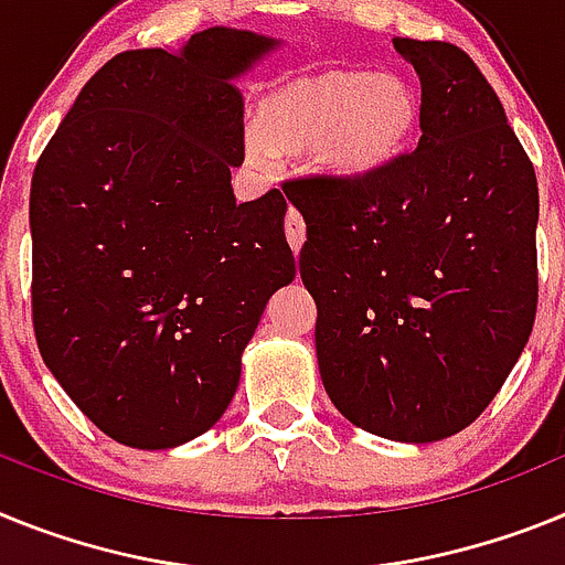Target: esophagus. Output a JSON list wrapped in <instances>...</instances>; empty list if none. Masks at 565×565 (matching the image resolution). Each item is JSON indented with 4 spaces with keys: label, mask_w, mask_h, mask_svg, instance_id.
Instances as JSON below:
<instances>
[{
    "label": "esophagus",
    "mask_w": 565,
    "mask_h": 565,
    "mask_svg": "<svg viewBox=\"0 0 565 565\" xmlns=\"http://www.w3.org/2000/svg\"><path fill=\"white\" fill-rule=\"evenodd\" d=\"M284 227H287V242H289V247L296 249H301V244H303V235H307V227H303V218H301V213H296V210H289L287 213V222H284Z\"/></svg>",
    "instance_id": "esophagus-1"
}]
</instances>
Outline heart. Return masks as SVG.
Listing matches in <instances>:
<instances>
[{"label":"heart","instance_id":"heart-1","mask_svg":"<svg viewBox=\"0 0 565 565\" xmlns=\"http://www.w3.org/2000/svg\"><path fill=\"white\" fill-rule=\"evenodd\" d=\"M247 134L255 164L276 153L316 156L321 173L366 181L398 164L420 125V93L398 73L323 67L278 82Z\"/></svg>","mask_w":565,"mask_h":565}]
</instances>
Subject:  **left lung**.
I'll return each instance as SVG.
<instances>
[{
	"label": "left lung",
	"instance_id": "1",
	"mask_svg": "<svg viewBox=\"0 0 565 565\" xmlns=\"http://www.w3.org/2000/svg\"><path fill=\"white\" fill-rule=\"evenodd\" d=\"M420 76L418 147L366 181H284L301 210L321 381L343 418L429 444L492 404L537 312V179L483 73L395 39Z\"/></svg>",
	"mask_w": 565,
	"mask_h": 565
}]
</instances>
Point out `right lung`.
<instances>
[{"label": "right lung", "instance_id": "add662e5", "mask_svg": "<svg viewBox=\"0 0 565 565\" xmlns=\"http://www.w3.org/2000/svg\"><path fill=\"white\" fill-rule=\"evenodd\" d=\"M276 45L210 28L181 53L113 56L82 87L31 184L33 332L107 438L173 449L230 406L269 296L296 278L287 199L235 204L244 96Z\"/></svg>", "mask_w": 565, "mask_h": 565}]
</instances>
